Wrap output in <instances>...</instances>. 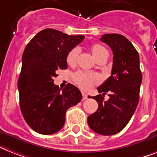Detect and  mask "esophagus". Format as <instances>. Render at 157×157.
I'll return each mask as SVG.
<instances>
[{
    "label": "esophagus",
    "mask_w": 157,
    "mask_h": 157,
    "mask_svg": "<svg viewBox=\"0 0 157 157\" xmlns=\"http://www.w3.org/2000/svg\"><path fill=\"white\" fill-rule=\"evenodd\" d=\"M82 100H85V99H87V94L85 92H82Z\"/></svg>",
    "instance_id": "1"
}]
</instances>
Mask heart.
Listing matches in <instances>:
<instances>
[{
    "label": "heart",
    "mask_w": 157,
    "mask_h": 157,
    "mask_svg": "<svg viewBox=\"0 0 157 157\" xmlns=\"http://www.w3.org/2000/svg\"><path fill=\"white\" fill-rule=\"evenodd\" d=\"M90 52L93 55L94 58L96 61L99 60L100 58L104 57H107L108 52L103 46L96 44L90 47ZM79 54V50L78 48H73L72 50L68 53L67 56V63L70 66H74L77 62L78 57ZM74 81L75 83L80 86L82 89L84 90H89L94 85L99 83L100 81V78L96 74L86 73L83 71H77L73 75Z\"/></svg>",
    "instance_id": "b5f03b06"
}]
</instances>
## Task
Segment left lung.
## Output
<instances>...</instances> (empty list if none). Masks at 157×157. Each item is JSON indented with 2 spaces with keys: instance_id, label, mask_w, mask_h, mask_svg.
Listing matches in <instances>:
<instances>
[{
  "instance_id": "obj_1",
  "label": "left lung",
  "mask_w": 157,
  "mask_h": 157,
  "mask_svg": "<svg viewBox=\"0 0 157 157\" xmlns=\"http://www.w3.org/2000/svg\"><path fill=\"white\" fill-rule=\"evenodd\" d=\"M100 41L113 52L111 75L97 90L102 94L90 97L99 104L97 111L88 116V125L103 136H111L122 131L139 103L142 74L140 57L131 41L118 33H106ZM107 93L109 99L104 101Z\"/></svg>"
}]
</instances>
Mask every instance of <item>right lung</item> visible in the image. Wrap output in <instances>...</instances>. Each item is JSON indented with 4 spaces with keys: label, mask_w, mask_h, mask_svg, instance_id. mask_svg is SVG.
<instances>
[{
    "label": "right lung",
    "mask_w": 157,
    "mask_h": 157,
    "mask_svg": "<svg viewBox=\"0 0 157 157\" xmlns=\"http://www.w3.org/2000/svg\"><path fill=\"white\" fill-rule=\"evenodd\" d=\"M53 29L40 31L25 48L18 78L20 108L25 120L36 132L51 135L62 129L66 112L81 101L80 90L72 84L54 85L58 69H67V56L84 39Z\"/></svg>",
    "instance_id": "1"
}]
</instances>
